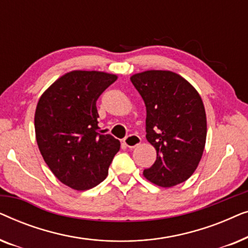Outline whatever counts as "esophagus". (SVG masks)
Masks as SVG:
<instances>
[{"instance_id":"34e87169","label":"esophagus","mask_w":248,"mask_h":248,"mask_svg":"<svg viewBox=\"0 0 248 248\" xmlns=\"http://www.w3.org/2000/svg\"><path fill=\"white\" fill-rule=\"evenodd\" d=\"M123 142H124V144L128 148H135L137 145L141 143V138L137 134H130L124 139Z\"/></svg>"}]
</instances>
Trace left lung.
<instances>
[{
	"instance_id": "obj_1",
	"label": "left lung",
	"mask_w": 248,
	"mask_h": 248,
	"mask_svg": "<svg viewBox=\"0 0 248 248\" xmlns=\"http://www.w3.org/2000/svg\"><path fill=\"white\" fill-rule=\"evenodd\" d=\"M131 81L147 107V140L157 159L144 177L161 187L185 182L198 167L204 150L206 116L194 88L170 71H145Z\"/></svg>"
}]
</instances>
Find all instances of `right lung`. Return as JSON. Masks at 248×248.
I'll list each match as a JSON object with an SVG mask.
<instances>
[{
    "mask_svg": "<svg viewBox=\"0 0 248 248\" xmlns=\"http://www.w3.org/2000/svg\"><path fill=\"white\" fill-rule=\"evenodd\" d=\"M114 74L72 71L40 97L35 113L36 140L44 160L63 184L93 188L108 175L121 148L117 139L98 131L97 99L116 81Z\"/></svg>",
    "mask_w": 248,
    "mask_h": 248,
    "instance_id": "add662e5",
    "label": "right lung"
}]
</instances>
